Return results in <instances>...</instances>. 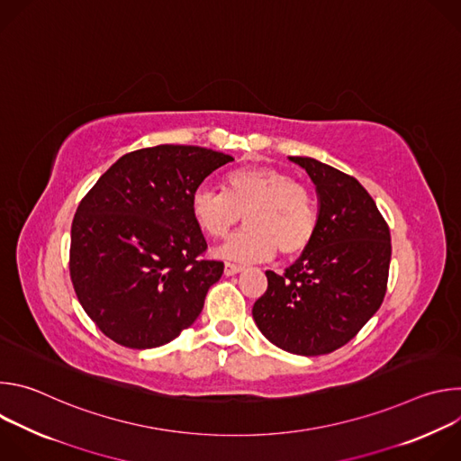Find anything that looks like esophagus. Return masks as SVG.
Masks as SVG:
<instances>
[{"instance_id": "1", "label": "esophagus", "mask_w": 461, "mask_h": 461, "mask_svg": "<svg viewBox=\"0 0 461 461\" xmlns=\"http://www.w3.org/2000/svg\"><path fill=\"white\" fill-rule=\"evenodd\" d=\"M244 270V267H240V265H233V262H226L224 265V276H235V274H239V272H242Z\"/></svg>"}]
</instances>
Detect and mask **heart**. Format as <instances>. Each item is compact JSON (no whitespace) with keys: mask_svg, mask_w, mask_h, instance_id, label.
I'll list each match as a JSON object with an SVG mask.
<instances>
[{"mask_svg":"<svg viewBox=\"0 0 461 461\" xmlns=\"http://www.w3.org/2000/svg\"><path fill=\"white\" fill-rule=\"evenodd\" d=\"M242 213L246 226L217 248L221 258L265 260L277 249L294 257L312 244L317 231L310 189L277 167H237L224 175L222 191L201 185L191 194L193 221L212 239L228 235Z\"/></svg>","mask_w":461,"mask_h":461,"instance_id":"1","label":"heart"}]
</instances>
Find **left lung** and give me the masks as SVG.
<instances>
[{
  "label": "left lung",
  "instance_id": "left-lung-1",
  "mask_svg": "<svg viewBox=\"0 0 461 461\" xmlns=\"http://www.w3.org/2000/svg\"><path fill=\"white\" fill-rule=\"evenodd\" d=\"M290 160L315 184L317 231L285 274L267 272L268 290L251 313L276 347L322 356L356 338L379 310L390 268V230L354 176L315 158Z\"/></svg>",
  "mask_w": 461,
  "mask_h": 461
}]
</instances>
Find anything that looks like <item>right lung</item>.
<instances>
[{"instance_id":"add662e5","label":"right lung","mask_w":461,"mask_h":461,"mask_svg":"<svg viewBox=\"0 0 461 461\" xmlns=\"http://www.w3.org/2000/svg\"><path fill=\"white\" fill-rule=\"evenodd\" d=\"M233 157L162 144L118 158L84 196L71 226L69 272L100 332L157 348L191 326L224 262L191 215V194Z\"/></svg>"}]
</instances>
